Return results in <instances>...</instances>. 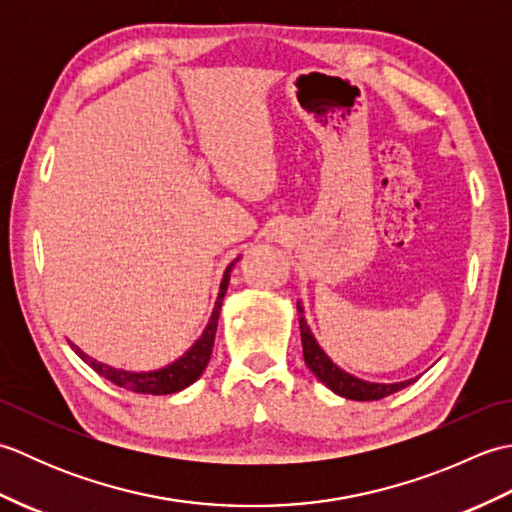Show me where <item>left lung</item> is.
I'll return each mask as SVG.
<instances>
[{"label":"left lung","mask_w":512,"mask_h":512,"mask_svg":"<svg viewBox=\"0 0 512 512\" xmlns=\"http://www.w3.org/2000/svg\"><path fill=\"white\" fill-rule=\"evenodd\" d=\"M299 312V330H301V345H303V361H306L310 372L317 376L321 383L332 389L334 394H339L347 400H380L389 394L405 389L416 378L400 380V383H369V380L358 378L350 372H345L332 358L323 352V347L314 339L310 325L306 321V310H303L301 301H297Z\"/></svg>","instance_id":"1"}]
</instances>
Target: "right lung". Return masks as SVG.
<instances>
[{
	"mask_svg": "<svg viewBox=\"0 0 512 512\" xmlns=\"http://www.w3.org/2000/svg\"><path fill=\"white\" fill-rule=\"evenodd\" d=\"M239 262V257L235 259ZM235 262L228 264L224 270L220 292H217V301L211 312V319L206 323V328L202 336L195 341L187 352H184L178 361L169 363L167 367L160 369H151V372H127V369H118L107 363L96 361L90 354H85L79 345H74L70 341L72 350L81 356L83 363H88L96 374L110 380V383L125 387L129 391H136V394H154V396H165V394H176V391H182L184 387L193 385L195 380L202 376L211 361V352H213V343H215V332H217V319H220V310H222V301L226 295L228 281H231V270Z\"/></svg>",
	"mask_w": 512,
	"mask_h": 512,
	"instance_id": "1",
	"label": "right lung"
}]
</instances>
